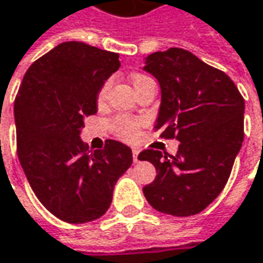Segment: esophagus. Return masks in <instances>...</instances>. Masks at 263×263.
Here are the masks:
<instances>
[{
    "mask_svg": "<svg viewBox=\"0 0 263 263\" xmlns=\"http://www.w3.org/2000/svg\"><path fill=\"white\" fill-rule=\"evenodd\" d=\"M138 155H139V151H138V149L132 151V158H134V162H138V161H139Z\"/></svg>",
    "mask_w": 263,
    "mask_h": 263,
    "instance_id": "1",
    "label": "esophagus"
}]
</instances>
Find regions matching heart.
I'll return each mask as SVG.
<instances>
[{"label": "heart", "mask_w": 263, "mask_h": 263, "mask_svg": "<svg viewBox=\"0 0 263 263\" xmlns=\"http://www.w3.org/2000/svg\"><path fill=\"white\" fill-rule=\"evenodd\" d=\"M146 78H148L146 75L135 74L132 77L131 81L132 84H134V87H137V85H139V84H141L142 81L146 80ZM109 88H111V80H106L105 82L102 84V87L100 88L98 93H97V101H98V104H102V102L105 101ZM111 126H112V129L115 131V134H117L118 137L124 138V139H134V138L137 137L139 122H138L137 119L128 118V117H118V118H115L111 121Z\"/></svg>", "instance_id": "obj_1"}]
</instances>
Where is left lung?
Instances as JSON below:
<instances>
[{"label":"left lung","mask_w":263,"mask_h":263,"mask_svg":"<svg viewBox=\"0 0 263 263\" xmlns=\"http://www.w3.org/2000/svg\"><path fill=\"white\" fill-rule=\"evenodd\" d=\"M144 71L161 87L155 129L181 142L171 159L155 149L138 155L157 170L144 195L162 214H199L221 194L231 175L243 142L245 101L225 72L186 49L148 55Z\"/></svg>","instance_id":"obj_1"}]
</instances>
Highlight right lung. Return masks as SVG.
<instances>
[{"mask_svg": "<svg viewBox=\"0 0 263 263\" xmlns=\"http://www.w3.org/2000/svg\"><path fill=\"white\" fill-rule=\"evenodd\" d=\"M119 55L78 41L62 42L24 75L14 104L16 151L36 198L68 223L105 214L132 151L108 139L89 152L81 141L84 119L97 114V93L121 67Z\"/></svg>", "mask_w": 263, "mask_h": 263, "instance_id": "add662e5", "label": "right lung"}]
</instances>
